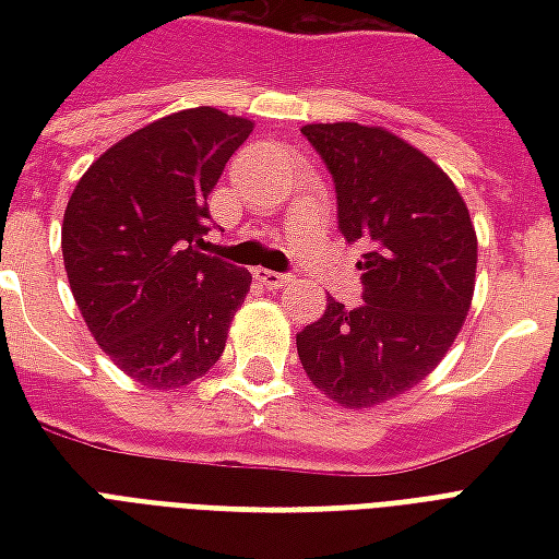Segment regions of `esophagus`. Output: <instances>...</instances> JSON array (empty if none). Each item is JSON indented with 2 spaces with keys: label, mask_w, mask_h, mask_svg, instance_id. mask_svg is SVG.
Segmentation results:
<instances>
[{
  "label": "esophagus",
  "mask_w": 559,
  "mask_h": 559,
  "mask_svg": "<svg viewBox=\"0 0 559 559\" xmlns=\"http://www.w3.org/2000/svg\"><path fill=\"white\" fill-rule=\"evenodd\" d=\"M254 278L260 284H266L269 290H278V287H287L293 281V275H284V272H272V269H257Z\"/></svg>",
  "instance_id": "1"
}]
</instances>
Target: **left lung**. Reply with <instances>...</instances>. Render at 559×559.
<instances>
[{
	"label": "left lung",
	"instance_id": "left-lung-1",
	"mask_svg": "<svg viewBox=\"0 0 559 559\" xmlns=\"http://www.w3.org/2000/svg\"><path fill=\"white\" fill-rule=\"evenodd\" d=\"M326 164L338 230L365 254L362 305L326 311L296 335L305 374L341 407H371L431 374L469 311L476 230L452 179L383 128L305 126Z\"/></svg>",
	"mask_w": 559,
	"mask_h": 559
}]
</instances>
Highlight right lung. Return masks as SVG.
Wrapping results in <instances>:
<instances>
[{"label":"right lung","mask_w":559,"mask_h":559,"mask_svg":"<svg viewBox=\"0 0 559 559\" xmlns=\"http://www.w3.org/2000/svg\"><path fill=\"white\" fill-rule=\"evenodd\" d=\"M251 122L194 107L140 128L83 173L62 257L86 326L128 377L179 389L218 362L248 269L203 254L209 191Z\"/></svg>","instance_id":"right-lung-1"}]
</instances>
